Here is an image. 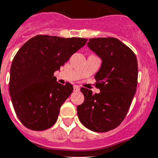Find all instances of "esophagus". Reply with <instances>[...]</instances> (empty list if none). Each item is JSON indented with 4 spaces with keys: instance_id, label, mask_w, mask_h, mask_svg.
Masks as SVG:
<instances>
[{
    "instance_id": "1",
    "label": "esophagus",
    "mask_w": 158,
    "mask_h": 158,
    "mask_svg": "<svg viewBox=\"0 0 158 158\" xmlns=\"http://www.w3.org/2000/svg\"><path fill=\"white\" fill-rule=\"evenodd\" d=\"M79 89H80V88H79V86H74V91H75V92H78V91H79Z\"/></svg>"
}]
</instances>
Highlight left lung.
Listing matches in <instances>:
<instances>
[{
    "mask_svg": "<svg viewBox=\"0 0 158 158\" xmlns=\"http://www.w3.org/2000/svg\"><path fill=\"white\" fill-rule=\"evenodd\" d=\"M87 46L102 59L95 75L99 94L81 88L84 102L77 107L79 121L94 132H105L123 122L135 94L138 63L135 54L114 37L92 38Z\"/></svg>",
    "mask_w": 158,
    "mask_h": 158,
    "instance_id": "obj_1",
    "label": "left lung"
}]
</instances>
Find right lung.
<instances>
[{"label":"right lung","mask_w":158,"mask_h":158,"mask_svg":"<svg viewBox=\"0 0 158 158\" xmlns=\"http://www.w3.org/2000/svg\"><path fill=\"white\" fill-rule=\"evenodd\" d=\"M86 41L85 38L37 35L18 51L10 71L9 92L23 126L43 131L57 122L73 86L69 82L58 83L54 73Z\"/></svg>","instance_id":"obj_1"}]
</instances>
